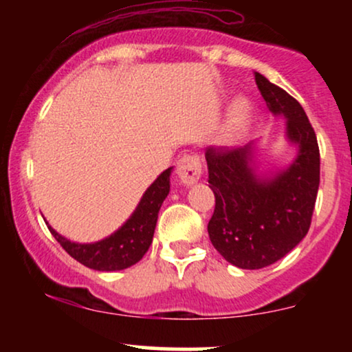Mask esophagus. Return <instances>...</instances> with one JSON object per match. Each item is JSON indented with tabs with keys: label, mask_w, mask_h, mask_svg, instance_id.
<instances>
[{
	"label": "esophagus",
	"mask_w": 352,
	"mask_h": 352,
	"mask_svg": "<svg viewBox=\"0 0 352 352\" xmlns=\"http://www.w3.org/2000/svg\"><path fill=\"white\" fill-rule=\"evenodd\" d=\"M179 177L184 185H193L201 175V164L199 155H193V153H187V155L182 157L179 168Z\"/></svg>",
	"instance_id": "obj_1"
}]
</instances>
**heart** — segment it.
<instances>
[{
    "label": "heart",
    "mask_w": 352,
    "mask_h": 352,
    "mask_svg": "<svg viewBox=\"0 0 352 352\" xmlns=\"http://www.w3.org/2000/svg\"><path fill=\"white\" fill-rule=\"evenodd\" d=\"M250 111H252V107H250L248 100L243 98L235 100V104H233L232 109H230L227 131H225V139L233 140L243 132L245 125L248 122Z\"/></svg>",
    "instance_id": "heart-1"
}]
</instances>
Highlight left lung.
I'll use <instances>...</instances> for the list:
<instances>
[{
    "label": "left lung",
    "mask_w": 352,
    "mask_h": 352,
    "mask_svg": "<svg viewBox=\"0 0 352 352\" xmlns=\"http://www.w3.org/2000/svg\"><path fill=\"white\" fill-rule=\"evenodd\" d=\"M254 80L266 107L286 119V137L296 159L272 177L254 168L253 144L235 151L208 147V184L215 212L208 235L228 263L260 270L281 260L308 233L319 187V147L305 109L260 72Z\"/></svg>",
    "instance_id": "left-lung-1"
}]
</instances>
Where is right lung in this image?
<instances>
[{
    "label": "right lung",
    "mask_w": 352,
    "mask_h": 352,
    "mask_svg": "<svg viewBox=\"0 0 352 352\" xmlns=\"http://www.w3.org/2000/svg\"><path fill=\"white\" fill-rule=\"evenodd\" d=\"M172 167L157 177L145 190L131 218L117 232L96 243H74L60 236L46 221L52 236L74 260L98 272H119L142 260L152 243L159 210L170 192Z\"/></svg>",
    "instance_id": "right-lung-1"
}]
</instances>
